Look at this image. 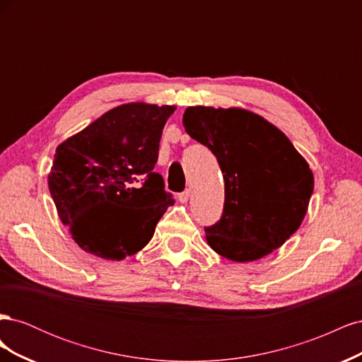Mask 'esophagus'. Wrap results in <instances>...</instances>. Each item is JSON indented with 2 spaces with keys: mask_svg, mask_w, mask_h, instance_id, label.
<instances>
[{
  "mask_svg": "<svg viewBox=\"0 0 362 362\" xmlns=\"http://www.w3.org/2000/svg\"><path fill=\"white\" fill-rule=\"evenodd\" d=\"M178 199H180L181 204H185V202H187V201L190 199V192H189V190H184L182 193L178 194Z\"/></svg>",
  "mask_w": 362,
  "mask_h": 362,
  "instance_id": "esophagus-1",
  "label": "esophagus"
}]
</instances>
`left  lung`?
Returning <instances> with one entry per match:
<instances>
[{"label":"left lung","instance_id":"1","mask_svg":"<svg viewBox=\"0 0 362 362\" xmlns=\"http://www.w3.org/2000/svg\"><path fill=\"white\" fill-rule=\"evenodd\" d=\"M187 134L216 156L225 180L221 221L205 226L210 247L247 262L281 247L300 226L314 190L308 163L288 137L243 108L189 107Z\"/></svg>","mask_w":362,"mask_h":362}]
</instances>
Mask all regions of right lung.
I'll list each match as a JSON object with an SVG mask.
<instances>
[{
	"instance_id": "1",
	"label": "right lung",
	"mask_w": 362,
	"mask_h": 362,
	"mask_svg": "<svg viewBox=\"0 0 362 362\" xmlns=\"http://www.w3.org/2000/svg\"><path fill=\"white\" fill-rule=\"evenodd\" d=\"M173 112V105H119L57 146L48 187L83 250L119 261L149 243L175 202L154 170Z\"/></svg>"
}]
</instances>
